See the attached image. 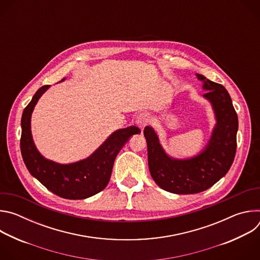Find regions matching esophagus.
Returning <instances> with one entry per match:
<instances>
[{
	"label": "esophagus",
	"mask_w": 260,
	"mask_h": 260,
	"mask_svg": "<svg viewBox=\"0 0 260 260\" xmlns=\"http://www.w3.org/2000/svg\"><path fill=\"white\" fill-rule=\"evenodd\" d=\"M149 120H150L149 114H147V113H141V114L137 117L136 122H137V124H138L141 128H143L144 126L147 125L148 122H149Z\"/></svg>",
	"instance_id": "esophagus-1"
}]
</instances>
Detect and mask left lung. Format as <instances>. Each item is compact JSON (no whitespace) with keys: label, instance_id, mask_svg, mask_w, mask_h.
Masks as SVG:
<instances>
[{"label":"left lung","instance_id":"8db88e82","mask_svg":"<svg viewBox=\"0 0 260 260\" xmlns=\"http://www.w3.org/2000/svg\"><path fill=\"white\" fill-rule=\"evenodd\" d=\"M198 78L208 89L204 96L212 103L217 118L212 139L200 155L187 160L172 159L162 150L155 132L150 126L144 128L151 177L160 188L172 193L207 190L229 172L236 156L239 121L231 95L221 84L199 74Z\"/></svg>","mask_w":260,"mask_h":260}]
</instances>
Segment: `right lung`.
Wrapping results in <instances>:
<instances>
[{
	"label": "right lung",
	"instance_id": "add662e5",
	"mask_svg": "<svg viewBox=\"0 0 260 260\" xmlns=\"http://www.w3.org/2000/svg\"><path fill=\"white\" fill-rule=\"evenodd\" d=\"M48 87L49 85H44L37 90L23 110L20 150L24 165L30 175L54 194L68 200L87 199L107 186L118 152L131 136L140 134L141 131L137 126L116 131L93 154L75 164L58 165L45 159L36 149L31 139L30 114L39 98Z\"/></svg>",
	"mask_w": 260,
	"mask_h": 260
}]
</instances>
